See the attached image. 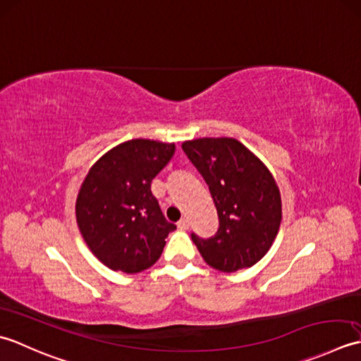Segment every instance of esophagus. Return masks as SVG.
<instances>
[{
  "instance_id": "1",
  "label": "esophagus",
  "mask_w": 361,
  "mask_h": 361,
  "mask_svg": "<svg viewBox=\"0 0 361 361\" xmlns=\"http://www.w3.org/2000/svg\"><path fill=\"white\" fill-rule=\"evenodd\" d=\"M178 227H179V229H180V231H187V229H188V227H190V223H188V219H187V218H182V219H180V221L178 223Z\"/></svg>"
}]
</instances>
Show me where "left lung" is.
Listing matches in <instances>:
<instances>
[{"label":"left lung","instance_id":"1","mask_svg":"<svg viewBox=\"0 0 361 361\" xmlns=\"http://www.w3.org/2000/svg\"><path fill=\"white\" fill-rule=\"evenodd\" d=\"M207 182L218 212L215 237L191 240L202 259L223 273L251 268L269 251L282 221V197L267 165L238 140L196 138L182 143Z\"/></svg>","mask_w":361,"mask_h":361}]
</instances>
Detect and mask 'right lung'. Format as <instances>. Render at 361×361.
I'll list each match as a JSON object with an SVG mask.
<instances>
[{
	"label": "right lung",
	"mask_w": 361,
	"mask_h": 361,
	"mask_svg": "<svg viewBox=\"0 0 361 361\" xmlns=\"http://www.w3.org/2000/svg\"><path fill=\"white\" fill-rule=\"evenodd\" d=\"M174 151V143L135 138L107 151L88 170L76 221L88 249L109 269L135 274L161 255L176 226L165 219L151 182Z\"/></svg>",
	"instance_id": "obj_1"
}]
</instances>
